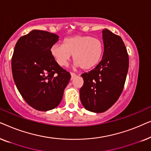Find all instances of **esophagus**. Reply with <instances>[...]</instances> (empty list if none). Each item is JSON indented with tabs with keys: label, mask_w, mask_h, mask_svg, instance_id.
<instances>
[{
	"label": "esophagus",
	"mask_w": 151,
	"mask_h": 151,
	"mask_svg": "<svg viewBox=\"0 0 151 151\" xmlns=\"http://www.w3.org/2000/svg\"><path fill=\"white\" fill-rule=\"evenodd\" d=\"M76 76V75L75 73H71V80H72L74 78H75Z\"/></svg>",
	"instance_id": "34e87169"
}]
</instances>
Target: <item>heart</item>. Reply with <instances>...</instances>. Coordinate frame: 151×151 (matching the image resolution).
I'll return each instance as SVG.
<instances>
[{"label": "heart", "instance_id": "heart-1", "mask_svg": "<svg viewBox=\"0 0 151 151\" xmlns=\"http://www.w3.org/2000/svg\"><path fill=\"white\" fill-rule=\"evenodd\" d=\"M104 51V44L100 39L82 35L65 38L63 45L55 43L50 47L51 56L58 65L66 66L73 55L76 67L84 71L97 67L102 61Z\"/></svg>", "mask_w": 151, "mask_h": 151}]
</instances>
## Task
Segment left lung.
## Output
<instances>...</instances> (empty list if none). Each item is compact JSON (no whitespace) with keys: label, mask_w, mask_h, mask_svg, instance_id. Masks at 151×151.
Masks as SVG:
<instances>
[{"label":"left lung","mask_w":151,"mask_h":151,"mask_svg":"<svg viewBox=\"0 0 151 151\" xmlns=\"http://www.w3.org/2000/svg\"><path fill=\"white\" fill-rule=\"evenodd\" d=\"M104 51L96 68L82 73L80 98L86 110L102 113L116 102L122 92L129 70V55L122 39L107 29L102 31Z\"/></svg>","instance_id":"obj_1"}]
</instances>
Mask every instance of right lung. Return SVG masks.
I'll list each match as a JSON object with an SVG mask.
<instances>
[{
  "mask_svg": "<svg viewBox=\"0 0 151 151\" xmlns=\"http://www.w3.org/2000/svg\"><path fill=\"white\" fill-rule=\"evenodd\" d=\"M59 36L34 29L20 37L12 58V70L16 87L33 108L47 111L58 106L71 75L55 63L50 47Z\"/></svg>",
  "mask_w": 151,
  "mask_h": 151,
  "instance_id": "obj_1",
  "label": "right lung"
}]
</instances>
